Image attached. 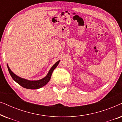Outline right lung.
<instances>
[{
    "instance_id": "right-lung-1",
    "label": "right lung",
    "mask_w": 122,
    "mask_h": 122,
    "mask_svg": "<svg viewBox=\"0 0 122 122\" xmlns=\"http://www.w3.org/2000/svg\"><path fill=\"white\" fill-rule=\"evenodd\" d=\"M60 61H58L56 64H55L54 66H53L51 68V69H50V71L48 72L47 76H46V77H44L43 79L41 80H39V81H28V80L23 79V78H21L19 76H18L14 74L12 71H11V70L10 69V68L7 65L8 71H9V72L10 74V76L14 81H16L18 84H19L20 86H23V88H26V89H39V88L42 87L45 85H46L47 83L49 82V81L51 79V74H52V73L54 70L56 69V66L59 64Z\"/></svg>"
}]
</instances>
